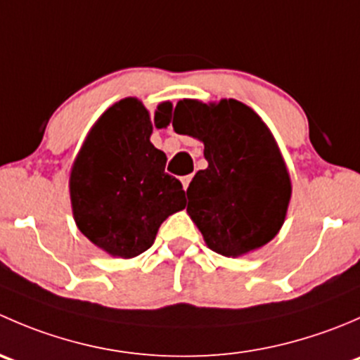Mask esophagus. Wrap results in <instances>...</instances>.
<instances>
[{
	"mask_svg": "<svg viewBox=\"0 0 360 360\" xmlns=\"http://www.w3.org/2000/svg\"><path fill=\"white\" fill-rule=\"evenodd\" d=\"M191 179H193V177H191V176H184L183 179H181V183H183V188H184V190H188V186H190Z\"/></svg>",
	"mask_w": 360,
	"mask_h": 360,
	"instance_id": "esophagus-1",
	"label": "esophagus"
}]
</instances>
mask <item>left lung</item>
I'll return each mask as SVG.
<instances>
[{
	"label": "left lung",
	"instance_id": "obj_1",
	"mask_svg": "<svg viewBox=\"0 0 360 360\" xmlns=\"http://www.w3.org/2000/svg\"><path fill=\"white\" fill-rule=\"evenodd\" d=\"M172 127L203 143L209 165L186 190V212L207 248L238 257L275 238L288 216L292 184L261 116L235 99H183L176 104Z\"/></svg>",
	"mask_w": 360,
	"mask_h": 360
}]
</instances>
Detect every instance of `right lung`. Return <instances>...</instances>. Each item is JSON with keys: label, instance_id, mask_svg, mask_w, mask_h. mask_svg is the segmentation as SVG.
Wrapping results in <instances>:
<instances>
[{"label": "right lung", "instance_id": "obj_1", "mask_svg": "<svg viewBox=\"0 0 360 360\" xmlns=\"http://www.w3.org/2000/svg\"><path fill=\"white\" fill-rule=\"evenodd\" d=\"M172 118V103L150 111L136 97L108 108L86 134L69 174L78 230L112 257L130 259L153 245L158 228L186 207L183 184L165 174L167 157L151 144L153 125Z\"/></svg>", "mask_w": 360, "mask_h": 360}]
</instances>
